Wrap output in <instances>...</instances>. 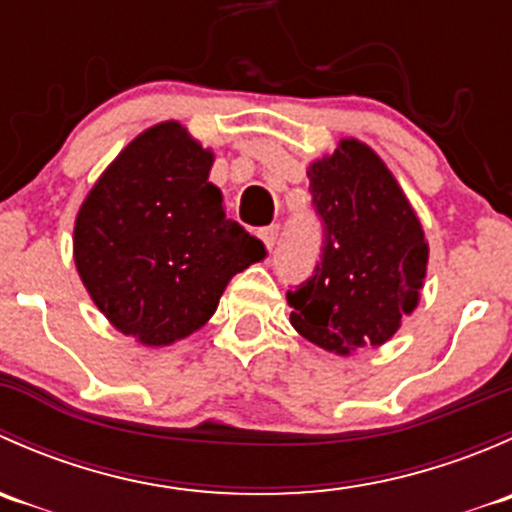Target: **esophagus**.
Wrapping results in <instances>:
<instances>
[{
  "label": "esophagus",
  "mask_w": 512,
  "mask_h": 512,
  "mask_svg": "<svg viewBox=\"0 0 512 512\" xmlns=\"http://www.w3.org/2000/svg\"><path fill=\"white\" fill-rule=\"evenodd\" d=\"M260 237H262V242H265V245H267V250H272V247L277 245V240H280V227H277V225L262 227Z\"/></svg>",
  "instance_id": "esophagus-1"
}]
</instances>
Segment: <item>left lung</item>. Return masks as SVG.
Segmentation results:
<instances>
[{
	"label": "left lung",
	"mask_w": 512,
	"mask_h": 512,
	"mask_svg": "<svg viewBox=\"0 0 512 512\" xmlns=\"http://www.w3.org/2000/svg\"><path fill=\"white\" fill-rule=\"evenodd\" d=\"M307 178L322 250L312 275L287 289L292 327L337 354L379 347L418 302L421 223L389 168L354 138L309 165Z\"/></svg>",
	"instance_id": "8db88e82"
}]
</instances>
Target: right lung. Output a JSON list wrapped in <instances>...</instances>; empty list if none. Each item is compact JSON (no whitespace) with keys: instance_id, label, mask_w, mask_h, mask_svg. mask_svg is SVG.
<instances>
[{"instance_id":"right-lung-1","label":"right lung","mask_w":512,"mask_h":512,"mask_svg":"<svg viewBox=\"0 0 512 512\" xmlns=\"http://www.w3.org/2000/svg\"><path fill=\"white\" fill-rule=\"evenodd\" d=\"M210 165L180 123H160L113 160L76 218L74 260L91 299L148 347L203 327L227 282L267 257L225 215Z\"/></svg>"}]
</instances>
